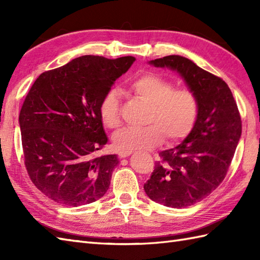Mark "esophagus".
Listing matches in <instances>:
<instances>
[{
	"instance_id": "1",
	"label": "esophagus",
	"mask_w": 260,
	"mask_h": 260,
	"mask_svg": "<svg viewBox=\"0 0 260 260\" xmlns=\"http://www.w3.org/2000/svg\"><path fill=\"white\" fill-rule=\"evenodd\" d=\"M132 153H133V152H131V151H121V152H119V157L120 158L127 157V156H129Z\"/></svg>"
}]
</instances>
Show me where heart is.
I'll list each match as a JSON object with an SVG mask.
<instances>
[{
    "label": "heart",
    "mask_w": 260,
    "mask_h": 260,
    "mask_svg": "<svg viewBox=\"0 0 260 260\" xmlns=\"http://www.w3.org/2000/svg\"><path fill=\"white\" fill-rule=\"evenodd\" d=\"M127 90L141 101L150 104L142 128L124 127L113 135L118 151H144L158 145L167 136L169 143L180 142L189 135L199 116L198 98L189 89H174L172 82L155 74H143L127 85ZM99 116L108 128L120 123L118 91L107 90L99 103Z\"/></svg>",
    "instance_id": "1"
}]
</instances>
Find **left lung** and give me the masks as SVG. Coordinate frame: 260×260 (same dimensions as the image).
<instances>
[{
    "label": "left lung",
    "instance_id": "obj_1",
    "mask_svg": "<svg viewBox=\"0 0 260 260\" xmlns=\"http://www.w3.org/2000/svg\"><path fill=\"white\" fill-rule=\"evenodd\" d=\"M154 67L176 71L199 102L197 123L186 139L159 153L161 161L144 190L169 208H186L203 200L223 181L241 136V118L225 82L182 56L151 60Z\"/></svg>",
    "mask_w": 260,
    "mask_h": 260
}]
</instances>
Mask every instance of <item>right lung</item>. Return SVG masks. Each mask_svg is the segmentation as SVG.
<instances>
[{"mask_svg":"<svg viewBox=\"0 0 260 260\" xmlns=\"http://www.w3.org/2000/svg\"><path fill=\"white\" fill-rule=\"evenodd\" d=\"M135 58L82 56L38 77L22 105L19 124L24 164L43 194L79 207L107 192L116 154L98 155L108 139L99 103Z\"/></svg>","mask_w":260,"mask_h":260,"instance_id":"obj_1","label":"right lung"}]
</instances>
